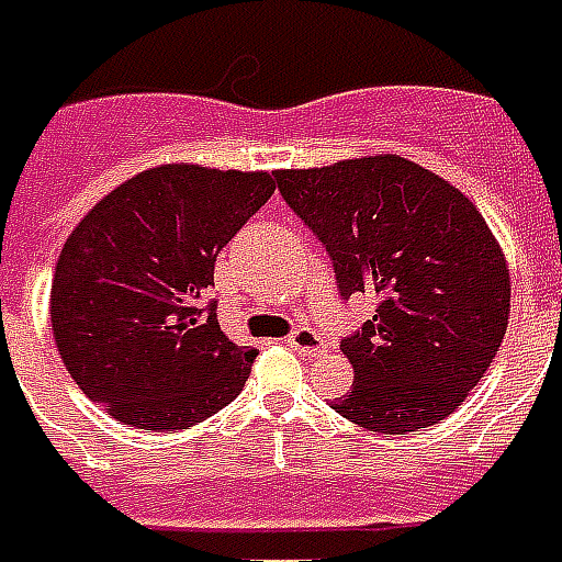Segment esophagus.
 Returning a JSON list of instances; mask_svg holds the SVG:
<instances>
[{
  "label": "esophagus",
  "mask_w": 562,
  "mask_h": 562,
  "mask_svg": "<svg viewBox=\"0 0 562 562\" xmlns=\"http://www.w3.org/2000/svg\"><path fill=\"white\" fill-rule=\"evenodd\" d=\"M285 345H289L291 350L303 353V357H318V353H324V341H321V338L306 327L294 329V333L285 338Z\"/></svg>",
  "instance_id": "esophagus-1"
}]
</instances>
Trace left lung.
<instances>
[{"mask_svg": "<svg viewBox=\"0 0 562 562\" xmlns=\"http://www.w3.org/2000/svg\"><path fill=\"white\" fill-rule=\"evenodd\" d=\"M277 182L327 247L341 297L376 300L374 318L341 341L353 385L333 409L395 436L448 418L509 321L507 256L477 205L392 153L277 170Z\"/></svg>", "mask_w": 562, "mask_h": 562, "instance_id": "left-lung-1", "label": "left lung"}]
</instances>
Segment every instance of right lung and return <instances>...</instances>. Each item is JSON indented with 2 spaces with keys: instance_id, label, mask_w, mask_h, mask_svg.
Here are the masks:
<instances>
[{
  "instance_id": "add662e5",
  "label": "right lung",
  "mask_w": 562,
  "mask_h": 562,
  "mask_svg": "<svg viewBox=\"0 0 562 562\" xmlns=\"http://www.w3.org/2000/svg\"><path fill=\"white\" fill-rule=\"evenodd\" d=\"M268 170L158 165L81 217L49 291L55 348L85 395L140 430H188L224 409L256 350L200 297L214 259L273 194Z\"/></svg>"
}]
</instances>
